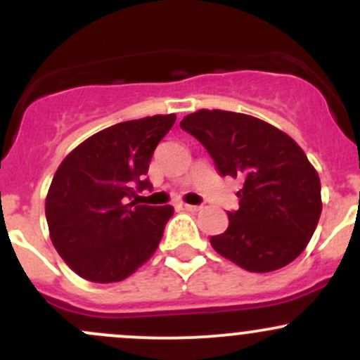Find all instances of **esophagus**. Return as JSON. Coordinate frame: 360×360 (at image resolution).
<instances>
[{"label":"esophagus","mask_w":360,"mask_h":360,"mask_svg":"<svg viewBox=\"0 0 360 360\" xmlns=\"http://www.w3.org/2000/svg\"><path fill=\"white\" fill-rule=\"evenodd\" d=\"M179 207L183 210H188V212H197V210H200V205H190V203H181Z\"/></svg>","instance_id":"esophagus-1"}]
</instances>
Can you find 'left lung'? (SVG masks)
<instances>
[{
    "instance_id": "obj_1",
    "label": "left lung",
    "mask_w": 360,
    "mask_h": 360,
    "mask_svg": "<svg viewBox=\"0 0 360 360\" xmlns=\"http://www.w3.org/2000/svg\"><path fill=\"white\" fill-rule=\"evenodd\" d=\"M221 176L242 177L238 209L210 245L254 274L284 268L303 252L322 212L321 179L296 141L256 116L198 110L181 120Z\"/></svg>"
}]
</instances>
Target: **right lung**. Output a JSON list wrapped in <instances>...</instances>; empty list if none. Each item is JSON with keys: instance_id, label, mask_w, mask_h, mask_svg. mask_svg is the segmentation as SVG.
Wrapping results in <instances>:
<instances>
[{"instance_id": "add662e5", "label": "right lung", "mask_w": 360, "mask_h": 360, "mask_svg": "<svg viewBox=\"0 0 360 360\" xmlns=\"http://www.w3.org/2000/svg\"><path fill=\"white\" fill-rule=\"evenodd\" d=\"M176 115L116 123L75 148L57 169L45 200L50 238L75 274L97 284L130 277L155 254L172 205L130 202L157 144Z\"/></svg>"}]
</instances>
